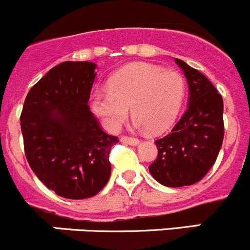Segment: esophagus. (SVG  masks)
<instances>
[{
    "label": "esophagus",
    "mask_w": 250,
    "mask_h": 250,
    "mask_svg": "<svg viewBox=\"0 0 250 250\" xmlns=\"http://www.w3.org/2000/svg\"><path fill=\"white\" fill-rule=\"evenodd\" d=\"M121 141L125 144H129V145H132V146L139 145V143H140L137 138H130V137H122L121 138Z\"/></svg>",
    "instance_id": "obj_1"
}]
</instances>
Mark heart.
<instances>
[{
    "instance_id": "b5f03b06",
    "label": "heart",
    "mask_w": 250,
    "mask_h": 250,
    "mask_svg": "<svg viewBox=\"0 0 250 250\" xmlns=\"http://www.w3.org/2000/svg\"><path fill=\"white\" fill-rule=\"evenodd\" d=\"M185 92V80L179 72L137 62L112 75L109 90L93 93L90 107L109 132L120 129L130 107L135 127L158 134L175 121Z\"/></svg>"
}]
</instances>
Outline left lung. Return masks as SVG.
Returning a JSON list of instances; mask_svg holds the SVG:
<instances>
[{"label": "left lung", "mask_w": 250, "mask_h": 250, "mask_svg": "<svg viewBox=\"0 0 250 250\" xmlns=\"http://www.w3.org/2000/svg\"><path fill=\"white\" fill-rule=\"evenodd\" d=\"M188 85V109L172 132L156 140L157 160L148 167L155 180L168 188L198 183L209 172L224 139V103L210 81L180 59Z\"/></svg>", "instance_id": "8db88e82"}]
</instances>
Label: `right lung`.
<instances>
[{
    "label": "right lung",
    "instance_id": "add662e5",
    "mask_svg": "<svg viewBox=\"0 0 250 250\" xmlns=\"http://www.w3.org/2000/svg\"><path fill=\"white\" fill-rule=\"evenodd\" d=\"M92 62H64L27 93L20 116L26 160L57 195L93 197L111 175L109 153L118 139L106 134L88 106L97 77Z\"/></svg>",
    "mask_w": 250,
    "mask_h": 250
}]
</instances>
